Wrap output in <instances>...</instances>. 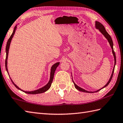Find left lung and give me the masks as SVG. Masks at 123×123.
Here are the masks:
<instances>
[{
    "label": "left lung",
    "instance_id": "obj_1",
    "mask_svg": "<svg viewBox=\"0 0 123 123\" xmlns=\"http://www.w3.org/2000/svg\"><path fill=\"white\" fill-rule=\"evenodd\" d=\"M95 27L97 28V29H98L99 30V31H100L101 32L102 34L103 35V36H105V37L107 38L108 42L110 44V46H111V49H112V52L113 53V55H114V60H115V66L114 67V68H113V70H112V74L111 75V77H110V78L109 79V81H108V82L107 83L106 85H105L104 87H102V88L100 89V90H98L97 91H95V92H88V91H86V90H85L84 89L81 88L80 87H79L78 86H77L76 85V84L74 83V81H73V83L74 84V87H75V88L77 89V90H78V91H81V92H86V93H94V92H98V91H99L100 90H101V89L105 88V87H106V86H107L108 85H109V84L110 83V81L112 79V76H113V74H114V70H115V65H116V54H115V53L114 52V48H113V42H112V40L111 39V37H110V36L109 35V33H108L107 31L105 30V26H103L101 23L100 22H98V21H96L95 22Z\"/></svg>",
    "mask_w": 123,
    "mask_h": 123
}]
</instances>
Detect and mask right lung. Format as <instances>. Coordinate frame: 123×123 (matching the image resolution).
Wrapping results in <instances>:
<instances>
[{
	"instance_id": "obj_1",
	"label": "right lung",
	"mask_w": 123,
	"mask_h": 123,
	"mask_svg": "<svg viewBox=\"0 0 123 123\" xmlns=\"http://www.w3.org/2000/svg\"><path fill=\"white\" fill-rule=\"evenodd\" d=\"M16 29V26H15V28H14V30H13V33H12V34L11 36V37H9L8 41H7V44H6V60H5V67H6V71H7V73H8V69H7V57H8V50H9V46H10V44H11L12 39V38H13V37L14 33H15ZM59 64H60L59 62H57V63H55L54 65H53L52 67V68H51V70H50V79H49V83H48L45 86H44V87H43L42 88L38 89V90H35V91H29V92H28V91H23V90H22L21 89H20V88L18 87V86H17L15 85V84L14 83L13 80H12V79L10 78V77H9V78H10V79H11V81H12V82L13 83V85L15 86L18 89V90L22 91H23V92H25V93H27V94H36L42 93H44V92H46V91H47L50 87V86H51V84H52V83L53 82V80L54 73H55V70H56V68L57 67V66H59ZM8 75H9V74H8Z\"/></svg>"
}]
</instances>
